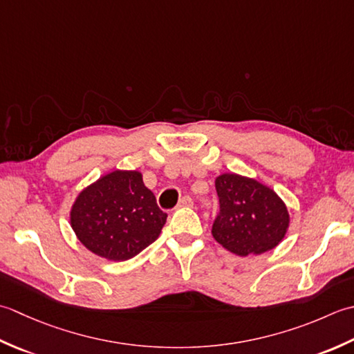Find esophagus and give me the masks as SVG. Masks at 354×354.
Instances as JSON below:
<instances>
[{"mask_svg": "<svg viewBox=\"0 0 354 354\" xmlns=\"http://www.w3.org/2000/svg\"><path fill=\"white\" fill-rule=\"evenodd\" d=\"M189 206H192V198H189L187 196H185L183 198L178 200L177 207H189Z\"/></svg>", "mask_w": 354, "mask_h": 354, "instance_id": "esophagus-1", "label": "esophagus"}]
</instances>
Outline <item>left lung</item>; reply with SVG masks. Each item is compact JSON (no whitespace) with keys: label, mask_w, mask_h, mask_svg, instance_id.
Listing matches in <instances>:
<instances>
[{"label":"left lung","mask_w":354,"mask_h":354,"mask_svg":"<svg viewBox=\"0 0 354 354\" xmlns=\"http://www.w3.org/2000/svg\"><path fill=\"white\" fill-rule=\"evenodd\" d=\"M220 214L212 236L235 255H261L284 240L290 225L284 200L255 178L225 172L215 178Z\"/></svg>","instance_id":"left-lung-1"}]
</instances>
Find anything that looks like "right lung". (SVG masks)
<instances>
[{"label": "right lung", "instance_id": "1", "mask_svg": "<svg viewBox=\"0 0 354 354\" xmlns=\"http://www.w3.org/2000/svg\"><path fill=\"white\" fill-rule=\"evenodd\" d=\"M167 217L143 185L140 171L114 169L77 194L70 226L95 255L125 261L157 240Z\"/></svg>", "mask_w": 354, "mask_h": 354}]
</instances>
